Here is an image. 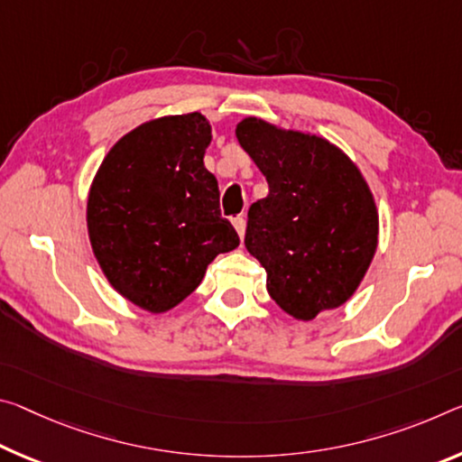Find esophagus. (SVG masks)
Returning <instances> with one entry per match:
<instances>
[{"label":"esophagus","instance_id":"34e87169","mask_svg":"<svg viewBox=\"0 0 462 462\" xmlns=\"http://www.w3.org/2000/svg\"><path fill=\"white\" fill-rule=\"evenodd\" d=\"M232 224H234V228H236L240 240H243L245 238V232H246V219L243 216H238V217L232 219Z\"/></svg>","mask_w":462,"mask_h":462}]
</instances>
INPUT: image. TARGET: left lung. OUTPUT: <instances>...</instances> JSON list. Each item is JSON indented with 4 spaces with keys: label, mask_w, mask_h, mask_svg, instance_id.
<instances>
[{
    "label": "left lung",
    "mask_w": 462,
    "mask_h": 462,
    "mask_svg": "<svg viewBox=\"0 0 462 462\" xmlns=\"http://www.w3.org/2000/svg\"><path fill=\"white\" fill-rule=\"evenodd\" d=\"M236 139L269 195L248 209L245 245L267 291L296 320L335 310L360 288L378 246V209L360 168L328 139L245 116Z\"/></svg>",
    "instance_id": "left-lung-1"
}]
</instances>
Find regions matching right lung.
<instances>
[{
	"label": "right lung",
	"instance_id": "obj_1",
	"mask_svg": "<svg viewBox=\"0 0 462 462\" xmlns=\"http://www.w3.org/2000/svg\"><path fill=\"white\" fill-rule=\"evenodd\" d=\"M209 143L201 113L158 116L123 135L94 174L86 203L92 253L111 288L145 312L172 310L219 253L240 245L203 164Z\"/></svg>",
	"mask_w": 462,
	"mask_h": 462
}]
</instances>
